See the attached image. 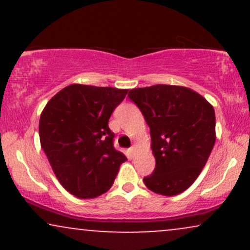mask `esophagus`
<instances>
[{
    "label": "esophagus",
    "instance_id": "34e87169",
    "mask_svg": "<svg viewBox=\"0 0 250 250\" xmlns=\"http://www.w3.org/2000/svg\"><path fill=\"white\" fill-rule=\"evenodd\" d=\"M135 150H136V145H133L130 148H129V153H130V155H134Z\"/></svg>",
    "mask_w": 250,
    "mask_h": 250
}]
</instances>
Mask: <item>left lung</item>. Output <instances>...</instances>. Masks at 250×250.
Listing matches in <instances>:
<instances>
[{
  "instance_id": "left-lung-1",
  "label": "left lung",
  "mask_w": 250,
  "mask_h": 250,
  "mask_svg": "<svg viewBox=\"0 0 250 250\" xmlns=\"http://www.w3.org/2000/svg\"><path fill=\"white\" fill-rule=\"evenodd\" d=\"M129 99L150 128L156 160L143 182L165 196L177 195L197 179L215 143L213 105L196 91L180 85L155 84L131 89Z\"/></svg>"
}]
</instances>
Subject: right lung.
<instances>
[{
	"mask_svg": "<svg viewBox=\"0 0 250 250\" xmlns=\"http://www.w3.org/2000/svg\"><path fill=\"white\" fill-rule=\"evenodd\" d=\"M128 89L70 84L40 117V141L60 183L80 199H94L113 186L127 157L114 148L108 122Z\"/></svg>",
	"mask_w": 250,
	"mask_h": 250,
	"instance_id": "add662e5",
	"label": "right lung"
}]
</instances>
